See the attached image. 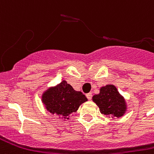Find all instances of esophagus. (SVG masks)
Instances as JSON below:
<instances>
[{
  "instance_id": "esophagus-1",
  "label": "esophagus",
  "mask_w": 154,
  "mask_h": 154,
  "mask_svg": "<svg viewBox=\"0 0 154 154\" xmlns=\"http://www.w3.org/2000/svg\"><path fill=\"white\" fill-rule=\"evenodd\" d=\"M86 97H87L89 100H90L92 98V93H88L87 94H86Z\"/></svg>"
}]
</instances>
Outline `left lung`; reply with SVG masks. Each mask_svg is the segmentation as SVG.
Here are the masks:
<instances>
[{
    "instance_id": "1",
    "label": "left lung",
    "mask_w": 154,
    "mask_h": 154,
    "mask_svg": "<svg viewBox=\"0 0 154 154\" xmlns=\"http://www.w3.org/2000/svg\"><path fill=\"white\" fill-rule=\"evenodd\" d=\"M93 101L99 107L101 113L106 116L119 118L126 111V103L113 85L101 88L100 93L93 96Z\"/></svg>"
}]
</instances>
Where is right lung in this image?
<instances>
[{
    "mask_svg": "<svg viewBox=\"0 0 154 154\" xmlns=\"http://www.w3.org/2000/svg\"><path fill=\"white\" fill-rule=\"evenodd\" d=\"M42 101L46 109L52 115L68 119L69 115L76 112L80 105L86 102L87 98L82 92L74 90L67 82L63 81L43 93Z\"/></svg>",
    "mask_w": 154,
    "mask_h": 154,
    "instance_id": "add662e5",
    "label": "right lung"
}]
</instances>
